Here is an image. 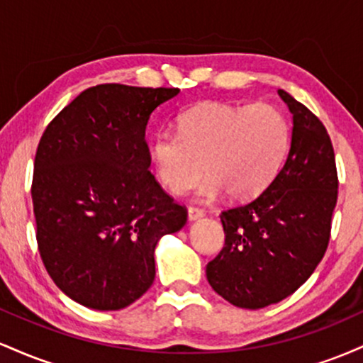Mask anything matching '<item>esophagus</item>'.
Wrapping results in <instances>:
<instances>
[{
	"mask_svg": "<svg viewBox=\"0 0 363 363\" xmlns=\"http://www.w3.org/2000/svg\"><path fill=\"white\" fill-rule=\"evenodd\" d=\"M205 216V211L199 210V208H194V206H189L187 208V218L191 220V222H194V220H199Z\"/></svg>",
	"mask_w": 363,
	"mask_h": 363,
	"instance_id": "1",
	"label": "esophagus"
}]
</instances>
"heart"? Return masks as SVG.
I'll list each match as a JSON object with an SVG mask.
<instances>
[{
  "label": "heart",
  "mask_w": 363,
  "mask_h": 363,
  "mask_svg": "<svg viewBox=\"0 0 363 363\" xmlns=\"http://www.w3.org/2000/svg\"><path fill=\"white\" fill-rule=\"evenodd\" d=\"M179 131L153 138L155 176L165 189L181 194L206 170L210 177L198 191L203 199H213L223 189L234 199L262 193L278 176L290 147L289 119L266 102L199 104L179 118Z\"/></svg>",
  "instance_id": "heart-1"
}]
</instances>
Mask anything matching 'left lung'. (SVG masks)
<instances>
[{"instance_id":"8db88e82","label":"left lung","mask_w":363,"mask_h":363,"mask_svg":"<svg viewBox=\"0 0 363 363\" xmlns=\"http://www.w3.org/2000/svg\"><path fill=\"white\" fill-rule=\"evenodd\" d=\"M291 114V141L273 182L220 215L225 245L206 278L232 306L261 309L286 298L314 273L328 249L338 198L335 150L324 124L278 90Z\"/></svg>"}]
</instances>
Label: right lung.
Listing matches in <instances>:
<instances>
[{"mask_svg": "<svg viewBox=\"0 0 363 363\" xmlns=\"http://www.w3.org/2000/svg\"><path fill=\"white\" fill-rule=\"evenodd\" d=\"M179 89L119 83L82 91L45 128L32 181L37 244L49 277L74 302L119 311L155 280V245L186 225L162 189L145 131Z\"/></svg>", "mask_w": 363, "mask_h": 363, "instance_id": "right-lung-1", "label": "right lung"}]
</instances>
